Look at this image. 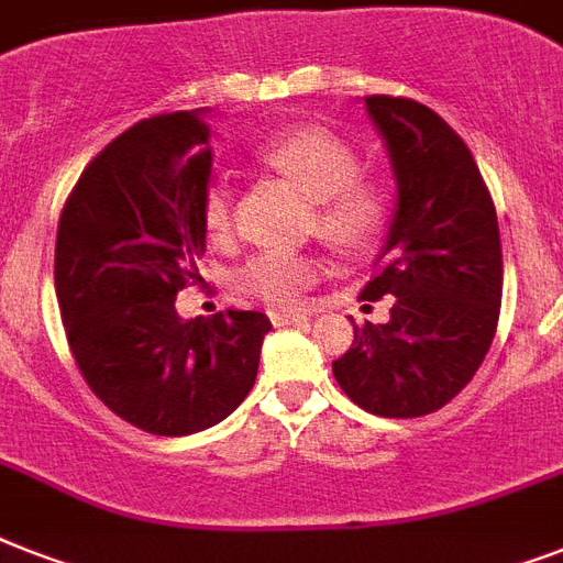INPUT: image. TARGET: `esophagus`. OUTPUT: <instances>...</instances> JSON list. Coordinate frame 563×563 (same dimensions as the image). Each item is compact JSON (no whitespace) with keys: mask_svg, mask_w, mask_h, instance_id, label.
<instances>
[{"mask_svg":"<svg viewBox=\"0 0 563 563\" xmlns=\"http://www.w3.org/2000/svg\"><path fill=\"white\" fill-rule=\"evenodd\" d=\"M268 318H272L274 327L303 324V321H309L307 312H286V309H272V312H268Z\"/></svg>","mask_w":563,"mask_h":563,"instance_id":"esophagus-1","label":"esophagus"}]
</instances>
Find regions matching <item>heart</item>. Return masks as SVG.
<instances>
[{
	"instance_id": "1",
	"label": "heart",
	"mask_w": 563,
	"mask_h": 563,
	"mask_svg": "<svg viewBox=\"0 0 563 563\" xmlns=\"http://www.w3.org/2000/svg\"><path fill=\"white\" fill-rule=\"evenodd\" d=\"M260 161L291 178L316 201V230L342 251L368 247L385 230L391 201L379 180L360 178V154L324 128H295L260 148ZM233 221V192L212 184L203 198V228L210 236H228ZM321 277V260L307 254H260L239 272L242 289L268 303H298Z\"/></svg>"
}]
</instances>
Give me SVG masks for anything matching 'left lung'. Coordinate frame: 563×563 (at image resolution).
Wrapping results in <instances>:
<instances>
[{
  "label": "left lung",
  "mask_w": 563,
  "mask_h": 563,
  "mask_svg": "<svg viewBox=\"0 0 563 563\" xmlns=\"http://www.w3.org/2000/svg\"><path fill=\"white\" fill-rule=\"evenodd\" d=\"M397 180V207L374 280L391 295L385 324H353L335 383L371 415L420 418L471 383L497 333L503 247L497 210L464 140L411 99L365 96Z\"/></svg>",
  "instance_id": "left-lung-1"
}]
</instances>
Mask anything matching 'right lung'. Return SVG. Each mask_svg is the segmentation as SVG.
<instances>
[{
    "label": "right lung",
    "mask_w": 563,
    "mask_h": 563,
    "mask_svg": "<svg viewBox=\"0 0 563 563\" xmlns=\"http://www.w3.org/2000/svg\"><path fill=\"white\" fill-rule=\"evenodd\" d=\"M212 152L207 110L136 122L104 145L57 221L55 291L90 391L152 435L216 427L254 388L272 321L228 309L184 318L201 274Z\"/></svg>",
    "instance_id": "1"
}]
</instances>
